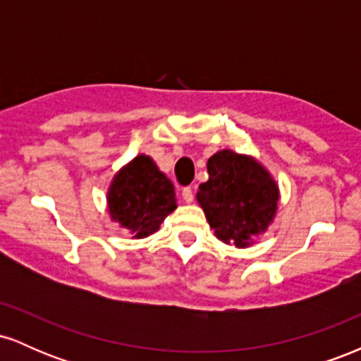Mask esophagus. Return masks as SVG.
<instances>
[{
	"label": "esophagus",
	"instance_id": "1",
	"mask_svg": "<svg viewBox=\"0 0 361 361\" xmlns=\"http://www.w3.org/2000/svg\"><path fill=\"white\" fill-rule=\"evenodd\" d=\"M183 200L186 202V204H192L193 198H195V193H193V188H190V186H186V188H183Z\"/></svg>",
	"mask_w": 361,
	"mask_h": 361
}]
</instances>
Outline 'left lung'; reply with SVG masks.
Returning <instances> with one entry per match:
<instances>
[{
    "mask_svg": "<svg viewBox=\"0 0 361 361\" xmlns=\"http://www.w3.org/2000/svg\"><path fill=\"white\" fill-rule=\"evenodd\" d=\"M209 180L197 200L222 243L247 247L268 229L279 209V186L255 157L224 149L207 161Z\"/></svg>",
    "mask_w": 361,
    "mask_h": 361,
    "instance_id": "8db88e82",
    "label": "left lung"
}]
</instances>
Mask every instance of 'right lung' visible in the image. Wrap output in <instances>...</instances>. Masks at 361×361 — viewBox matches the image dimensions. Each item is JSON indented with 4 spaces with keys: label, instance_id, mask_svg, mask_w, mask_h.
Returning a JSON list of instances; mask_svg holds the SVG:
<instances>
[{
    "label": "right lung",
    "instance_id": "1",
    "mask_svg": "<svg viewBox=\"0 0 361 361\" xmlns=\"http://www.w3.org/2000/svg\"><path fill=\"white\" fill-rule=\"evenodd\" d=\"M106 202L111 221L137 239L154 234L176 209L175 186L146 154L134 157L114 176Z\"/></svg>",
    "mask_w": 361,
    "mask_h": 361
}]
</instances>
